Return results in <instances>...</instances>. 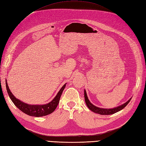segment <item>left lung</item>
I'll list each match as a JSON object with an SVG mask.
<instances>
[{"label": "left lung", "instance_id": "8db88e82", "mask_svg": "<svg viewBox=\"0 0 146 146\" xmlns=\"http://www.w3.org/2000/svg\"><path fill=\"white\" fill-rule=\"evenodd\" d=\"M84 98H85V101L86 104L88 107V108L90 109L91 111H93L94 113H98L100 115H112L113 113H115L119 111L120 110H121L122 109H123L124 108L129 104V102L130 101L131 99L130 98L129 100H128L124 104H123V105L119 106L118 107H116L113 108V109H102V108H100L98 107L95 106H94L93 104H92V103L90 102V101H89L88 98L87 97V93H86V90H84Z\"/></svg>", "mask_w": 146, "mask_h": 146}]
</instances>
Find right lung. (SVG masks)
<instances>
[{
	"label": "right lung",
	"instance_id": "obj_1",
	"mask_svg": "<svg viewBox=\"0 0 146 146\" xmlns=\"http://www.w3.org/2000/svg\"><path fill=\"white\" fill-rule=\"evenodd\" d=\"M65 86H66V84H65L62 87L60 88L57 95L54 97L53 100L48 104L44 105H31L26 104V103L20 101L13 95V93L11 92L10 88L8 87L6 80L7 90L9 96H10L12 102L14 103V104L24 113L35 117H40L48 115L55 110L56 108L57 107L59 104L60 98Z\"/></svg>",
	"mask_w": 146,
	"mask_h": 146
}]
</instances>
